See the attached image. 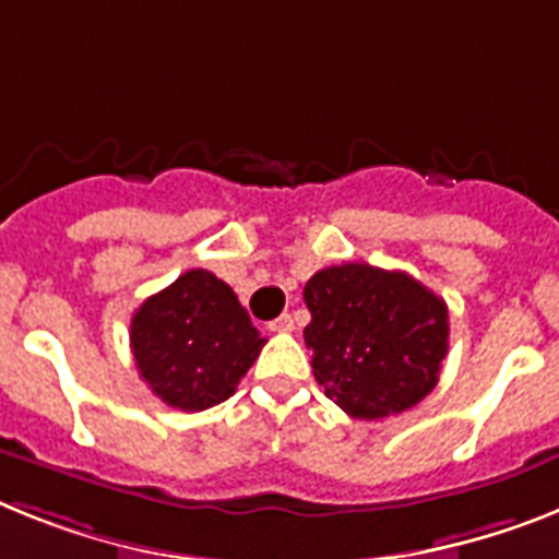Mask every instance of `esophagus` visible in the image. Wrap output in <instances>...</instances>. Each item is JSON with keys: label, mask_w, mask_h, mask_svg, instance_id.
<instances>
[{"label": "esophagus", "mask_w": 559, "mask_h": 559, "mask_svg": "<svg viewBox=\"0 0 559 559\" xmlns=\"http://www.w3.org/2000/svg\"><path fill=\"white\" fill-rule=\"evenodd\" d=\"M295 330V321L289 312H284L281 318H275V321L270 323V332H293Z\"/></svg>", "instance_id": "34e87169"}]
</instances>
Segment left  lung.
I'll return each instance as SVG.
<instances>
[{
    "mask_svg": "<svg viewBox=\"0 0 559 559\" xmlns=\"http://www.w3.org/2000/svg\"><path fill=\"white\" fill-rule=\"evenodd\" d=\"M304 301L316 381L349 417L401 415L438 386L449 309L420 281L369 264L326 266L307 281Z\"/></svg>",
    "mask_w": 559,
    "mask_h": 559,
    "instance_id": "1",
    "label": "left lung"
}]
</instances>
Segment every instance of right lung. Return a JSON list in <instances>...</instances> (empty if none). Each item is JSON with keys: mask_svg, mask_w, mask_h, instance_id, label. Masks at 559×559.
<instances>
[{"mask_svg": "<svg viewBox=\"0 0 559 559\" xmlns=\"http://www.w3.org/2000/svg\"><path fill=\"white\" fill-rule=\"evenodd\" d=\"M264 344L236 293L207 270L178 275L130 321L139 374L153 395L181 412L227 401Z\"/></svg>", "mask_w": 559, "mask_h": 559, "instance_id": "obj_1", "label": "right lung"}]
</instances>
